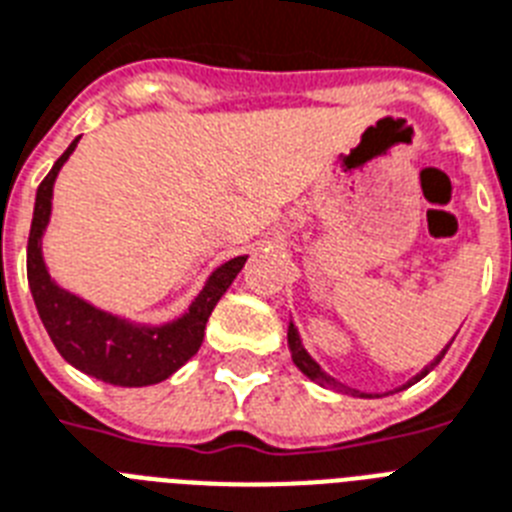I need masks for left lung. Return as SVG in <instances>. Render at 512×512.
<instances>
[{"mask_svg": "<svg viewBox=\"0 0 512 512\" xmlns=\"http://www.w3.org/2000/svg\"><path fill=\"white\" fill-rule=\"evenodd\" d=\"M452 339H455V336H452ZM286 342H289V352H292V360H294V365H297L299 371L305 373V376L310 378V381H315V384H318V386H323V389H334V392H339V394H352V397H371V394H365V392H357V389H350V386H344L342 381H336L334 376H328V373L323 371L321 365L315 363L313 357H310V352L305 350V344H302V339H299V331H297V326H294L292 321H289V331H286ZM450 344H452V342H450ZM450 344H447V347H444V350L439 352V355H436L434 360H431V363L426 365V368H423L421 373H415V376L410 378V381H407V384H402L400 389H407V386L418 384V381H421L423 376H429V373L434 371L436 365L442 363L444 352L450 350Z\"/></svg>", "mask_w": 512, "mask_h": 512, "instance_id": "obj_1", "label": "left lung"}]
</instances>
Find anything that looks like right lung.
<instances>
[{
    "label": "right lung",
    "instance_id": "1",
    "mask_svg": "<svg viewBox=\"0 0 512 512\" xmlns=\"http://www.w3.org/2000/svg\"><path fill=\"white\" fill-rule=\"evenodd\" d=\"M78 139L54 162L47 178L36 189L31 234H28V286L39 318L57 352L73 368L112 386H152L165 381L186 360L197 355L205 339V326L218 299L234 284L247 255L231 257L207 276L205 286L184 313L165 323H139L126 315L91 305L60 286L44 263V231L52 218L54 181L62 165L76 152Z\"/></svg>",
    "mask_w": 512,
    "mask_h": 512
}]
</instances>
